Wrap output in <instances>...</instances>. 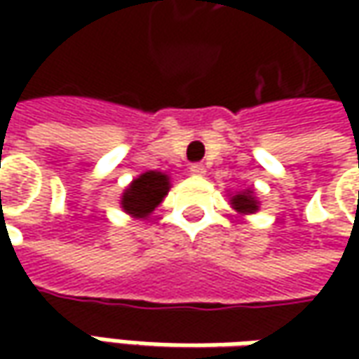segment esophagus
Segmentation results:
<instances>
[{
  "instance_id": "34e87169",
  "label": "esophagus",
  "mask_w": 359,
  "mask_h": 359,
  "mask_svg": "<svg viewBox=\"0 0 359 359\" xmlns=\"http://www.w3.org/2000/svg\"><path fill=\"white\" fill-rule=\"evenodd\" d=\"M189 172L194 173V175H203L205 173V165L203 163H191L189 165Z\"/></svg>"
}]
</instances>
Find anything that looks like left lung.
<instances>
[{
    "label": "left lung",
    "instance_id": "obj_1",
    "mask_svg": "<svg viewBox=\"0 0 359 359\" xmlns=\"http://www.w3.org/2000/svg\"><path fill=\"white\" fill-rule=\"evenodd\" d=\"M231 203H233V208H236L240 214H254L255 210H257V201L254 200L252 191H243V194L233 196V198H231Z\"/></svg>",
    "mask_w": 359,
    "mask_h": 359
}]
</instances>
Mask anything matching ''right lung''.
<instances>
[{"label":"right lung","mask_w":359,"mask_h":359,"mask_svg":"<svg viewBox=\"0 0 359 359\" xmlns=\"http://www.w3.org/2000/svg\"><path fill=\"white\" fill-rule=\"evenodd\" d=\"M168 189H170V177L165 173L145 172L137 180H133V184L126 189L121 205L128 214L144 217L158 208Z\"/></svg>","instance_id":"right-lung-1"}]
</instances>
